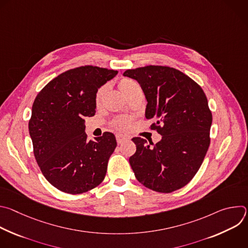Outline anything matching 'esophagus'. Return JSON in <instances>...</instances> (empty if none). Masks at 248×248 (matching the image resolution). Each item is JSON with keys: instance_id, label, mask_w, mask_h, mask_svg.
<instances>
[{"instance_id": "34e87169", "label": "esophagus", "mask_w": 248, "mask_h": 248, "mask_svg": "<svg viewBox=\"0 0 248 248\" xmlns=\"http://www.w3.org/2000/svg\"><path fill=\"white\" fill-rule=\"evenodd\" d=\"M116 138H117V142H118L119 144H122L123 142H124V141H126V140L128 139V137L125 136V135H124V134H117Z\"/></svg>"}]
</instances>
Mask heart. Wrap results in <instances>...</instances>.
<instances>
[{"instance_id": "1", "label": "heart", "mask_w": 248, "mask_h": 248, "mask_svg": "<svg viewBox=\"0 0 248 248\" xmlns=\"http://www.w3.org/2000/svg\"><path fill=\"white\" fill-rule=\"evenodd\" d=\"M119 88L122 91V93L126 97L129 93H131L133 90L138 88V85L132 79L122 78L119 81ZM106 92H107V86H102L98 90V92L96 94V97H95V102H96L97 105L101 104V102L103 100V97H104ZM114 124H115V126L117 128L122 129V130H125V129L130 127V125H131V119L126 118V117H119V118H117L115 120Z\"/></svg>"}]
</instances>
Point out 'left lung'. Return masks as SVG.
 Wrapping results in <instances>:
<instances>
[{
    "label": "left lung",
    "mask_w": 248,
    "mask_h": 248,
    "mask_svg": "<svg viewBox=\"0 0 248 248\" xmlns=\"http://www.w3.org/2000/svg\"><path fill=\"white\" fill-rule=\"evenodd\" d=\"M147 100L145 117L162 135L148 144L134 137L136 152L129 164L139 183L169 193L187 185L199 170L210 145L212 114L202 88L180 70L161 65L127 69ZM153 145V147L151 145Z\"/></svg>",
    "instance_id": "left-lung-1"
}]
</instances>
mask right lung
<instances>
[{
    "label": "right lung",
    "mask_w": 248,
    "mask_h": 248,
    "mask_svg": "<svg viewBox=\"0 0 248 248\" xmlns=\"http://www.w3.org/2000/svg\"><path fill=\"white\" fill-rule=\"evenodd\" d=\"M117 70L85 65L60 75L36 96L28 128L34 156L46 180L61 191L78 194L104 180L117 141L111 132L87 140L85 117L96 112L98 89Z\"/></svg>",
    "instance_id": "right-lung-1"
}]
</instances>
